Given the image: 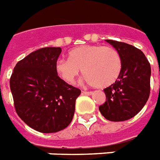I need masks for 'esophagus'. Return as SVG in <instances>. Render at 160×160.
<instances>
[{
    "label": "esophagus",
    "mask_w": 160,
    "mask_h": 160,
    "mask_svg": "<svg viewBox=\"0 0 160 160\" xmlns=\"http://www.w3.org/2000/svg\"><path fill=\"white\" fill-rule=\"evenodd\" d=\"M82 94H86V95H91L93 93V92H91V91H82Z\"/></svg>",
    "instance_id": "34e87169"
}]
</instances>
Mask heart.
<instances>
[{
	"label": "heart",
	"mask_w": 160,
	"mask_h": 160,
	"mask_svg": "<svg viewBox=\"0 0 160 160\" xmlns=\"http://www.w3.org/2000/svg\"><path fill=\"white\" fill-rule=\"evenodd\" d=\"M69 60L59 59L55 69L65 82L73 84L79 73L84 81L97 88H106L117 80L122 69L120 54L111 46L87 44L74 48L68 54Z\"/></svg>",
	"instance_id": "heart-1"
}]
</instances>
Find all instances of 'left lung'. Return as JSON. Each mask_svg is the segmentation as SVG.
Segmentation results:
<instances>
[{
	"label": "left lung",
	"mask_w": 160,
	"mask_h": 160,
	"mask_svg": "<svg viewBox=\"0 0 160 160\" xmlns=\"http://www.w3.org/2000/svg\"><path fill=\"white\" fill-rule=\"evenodd\" d=\"M106 41L120 54L122 69L115 83L104 89L106 101L98 109L109 121H127L134 117L148 99L151 67L143 52L135 46L111 39Z\"/></svg>",
	"instance_id": "8db88e82"
}]
</instances>
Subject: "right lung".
<instances>
[{
  "mask_svg": "<svg viewBox=\"0 0 160 160\" xmlns=\"http://www.w3.org/2000/svg\"><path fill=\"white\" fill-rule=\"evenodd\" d=\"M60 47L41 48L17 63L10 88L17 114L35 131L53 133L68 127L81 90L60 78L55 66Z\"/></svg>",
  "mask_w": 160,
  "mask_h": 160,
  "instance_id": "right-lung-1",
  "label": "right lung"
}]
</instances>
